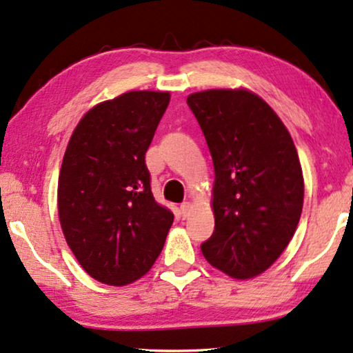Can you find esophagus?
I'll return each mask as SVG.
<instances>
[{"mask_svg":"<svg viewBox=\"0 0 353 353\" xmlns=\"http://www.w3.org/2000/svg\"><path fill=\"white\" fill-rule=\"evenodd\" d=\"M180 210H181V215L186 219V216H190V214H191L192 204L191 202H183V204L180 205Z\"/></svg>","mask_w":353,"mask_h":353,"instance_id":"1","label":"esophagus"}]
</instances>
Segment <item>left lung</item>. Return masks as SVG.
<instances>
[{"mask_svg": "<svg viewBox=\"0 0 353 353\" xmlns=\"http://www.w3.org/2000/svg\"><path fill=\"white\" fill-rule=\"evenodd\" d=\"M215 168V230L201 250L212 267L249 279L272 267L301 220L303 176L276 112L248 90L188 96Z\"/></svg>", "mask_w": 353, "mask_h": 353, "instance_id": "1", "label": "left lung"}]
</instances>
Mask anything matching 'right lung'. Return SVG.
I'll return each instance as SVG.
<instances>
[{
  "label": "right lung",
  "instance_id": "add662e5",
  "mask_svg": "<svg viewBox=\"0 0 353 353\" xmlns=\"http://www.w3.org/2000/svg\"><path fill=\"white\" fill-rule=\"evenodd\" d=\"M170 103L168 91H128L83 115L57 185L62 233L81 268L110 286L146 274L173 214L151 191L144 156Z\"/></svg>",
  "mask_w": 353,
  "mask_h": 353
}]
</instances>
